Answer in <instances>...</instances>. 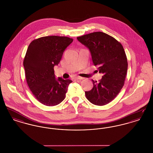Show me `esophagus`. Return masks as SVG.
<instances>
[{"label":"esophagus","instance_id":"esophagus-1","mask_svg":"<svg viewBox=\"0 0 153 153\" xmlns=\"http://www.w3.org/2000/svg\"><path fill=\"white\" fill-rule=\"evenodd\" d=\"M76 79V80H82V79H84V77H82L78 76V77H75V79Z\"/></svg>","mask_w":153,"mask_h":153}]
</instances>
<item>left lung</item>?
<instances>
[{"mask_svg":"<svg viewBox=\"0 0 153 153\" xmlns=\"http://www.w3.org/2000/svg\"><path fill=\"white\" fill-rule=\"evenodd\" d=\"M89 49L93 63L97 66L102 79L94 87L85 91L88 100L96 105H104L112 101L123 87L128 63L122 45L115 38L97 31L77 37Z\"/></svg>","mask_w":153,"mask_h":153,"instance_id":"8db88e82","label":"left lung"}]
</instances>
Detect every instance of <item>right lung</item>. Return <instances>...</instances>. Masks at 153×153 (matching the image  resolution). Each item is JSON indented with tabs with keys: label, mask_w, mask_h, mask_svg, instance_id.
<instances>
[{
	"label": "right lung",
	"mask_w": 153,
	"mask_h": 153,
	"mask_svg": "<svg viewBox=\"0 0 153 153\" xmlns=\"http://www.w3.org/2000/svg\"><path fill=\"white\" fill-rule=\"evenodd\" d=\"M73 41L67 36H51L36 39L29 45L23 60L26 79L36 100L45 105H58L65 98L72 81L56 79L54 66Z\"/></svg>",
	"instance_id": "1"
}]
</instances>
